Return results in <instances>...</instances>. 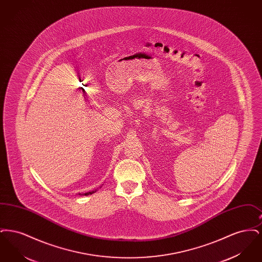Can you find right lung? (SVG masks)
<instances>
[{
    "label": "right lung",
    "instance_id": "obj_1",
    "mask_svg": "<svg viewBox=\"0 0 262 262\" xmlns=\"http://www.w3.org/2000/svg\"><path fill=\"white\" fill-rule=\"evenodd\" d=\"M97 189H94V190H91V191H88V192H84V193H77L78 195H89V194H92L94 192H96Z\"/></svg>",
    "mask_w": 262,
    "mask_h": 262
}]
</instances>
